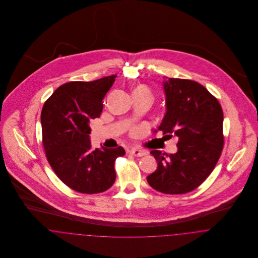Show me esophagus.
Listing matches in <instances>:
<instances>
[{
	"label": "esophagus",
	"mask_w": 258,
	"mask_h": 258,
	"mask_svg": "<svg viewBox=\"0 0 258 258\" xmlns=\"http://www.w3.org/2000/svg\"><path fill=\"white\" fill-rule=\"evenodd\" d=\"M130 153L132 155H134L135 157H142V156H145L146 153L144 151H141V150H138V149H132L130 151Z\"/></svg>",
	"instance_id": "obj_1"
}]
</instances>
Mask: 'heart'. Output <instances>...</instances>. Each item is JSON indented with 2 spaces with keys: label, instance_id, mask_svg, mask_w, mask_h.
I'll list each match as a JSON object with an SVG mask.
<instances>
[{
  "label": "heart",
  "instance_id": "heart-1",
  "mask_svg": "<svg viewBox=\"0 0 258 258\" xmlns=\"http://www.w3.org/2000/svg\"><path fill=\"white\" fill-rule=\"evenodd\" d=\"M137 93H146V94H149L147 89H146L145 87L142 86H139L137 87V88H135V90H134V94H137Z\"/></svg>",
  "mask_w": 258,
  "mask_h": 258
}]
</instances>
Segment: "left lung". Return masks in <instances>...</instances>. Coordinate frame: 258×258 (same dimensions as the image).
I'll return each instance as SVG.
<instances>
[{"mask_svg":"<svg viewBox=\"0 0 258 258\" xmlns=\"http://www.w3.org/2000/svg\"><path fill=\"white\" fill-rule=\"evenodd\" d=\"M162 86L166 112L159 130L179 138L178 151L170 155L151 151L158 168L147 181L160 192L182 195L202 184L220 159L223 113L218 99L196 81L169 78Z\"/></svg>","mask_w":258,"mask_h":258,"instance_id":"1","label":"left lung"}]
</instances>
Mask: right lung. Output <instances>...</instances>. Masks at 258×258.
Listing matches in <instances>:
<instances>
[{"instance_id":"add662e5","label":"right lung","mask_w":258,"mask_h":258,"mask_svg":"<svg viewBox=\"0 0 258 258\" xmlns=\"http://www.w3.org/2000/svg\"><path fill=\"white\" fill-rule=\"evenodd\" d=\"M117 75L59 87L44 103L40 122L46 158L62 183L82 194H99L114 184L115 160L123 147L93 150L90 121L101 114L102 99Z\"/></svg>"}]
</instances>
